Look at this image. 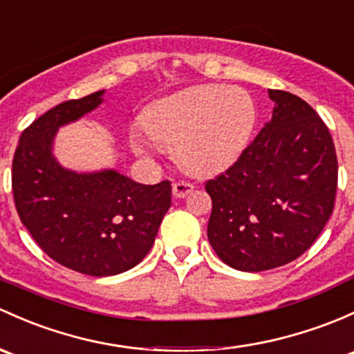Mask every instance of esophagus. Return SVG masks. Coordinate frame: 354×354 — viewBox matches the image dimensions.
I'll use <instances>...</instances> for the list:
<instances>
[{"instance_id": "1", "label": "esophagus", "mask_w": 354, "mask_h": 354, "mask_svg": "<svg viewBox=\"0 0 354 354\" xmlns=\"http://www.w3.org/2000/svg\"><path fill=\"white\" fill-rule=\"evenodd\" d=\"M193 185L187 183V181H174L173 183V195L176 198H185V196L189 195L193 192Z\"/></svg>"}]
</instances>
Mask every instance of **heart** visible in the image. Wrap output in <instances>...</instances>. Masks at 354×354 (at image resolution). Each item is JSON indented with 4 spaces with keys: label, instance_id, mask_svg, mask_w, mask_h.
Here are the masks:
<instances>
[{
    "label": "heart",
    "instance_id": "1",
    "mask_svg": "<svg viewBox=\"0 0 354 354\" xmlns=\"http://www.w3.org/2000/svg\"><path fill=\"white\" fill-rule=\"evenodd\" d=\"M256 105L236 86L202 84L159 100L149 106L142 125L149 139L174 149L180 165L195 174H214L239 159L256 125ZM130 146L146 152L149 140L130 130Z\"/></svg>",
    "mask_w": 354,
    "mask_h": 354
}]
</instances>
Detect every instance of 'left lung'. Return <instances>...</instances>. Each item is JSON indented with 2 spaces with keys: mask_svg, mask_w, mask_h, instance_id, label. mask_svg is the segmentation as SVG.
I'll list each match as a JSON object with an SVG mask.
<instances>
[{
  "mask_svg": "<svg viewBox=\"0 0 354 354\" xmlns=\"http://www.w3.org/2000/svg\"><path fill=\"white\" fill-rule=\"evenodd\" d=\"M268 95L271 120L205 183L212 248L225 265L251 273L302 256L329 221L337 188L336 149L317 111L288 91Z\"/></svg>",
  "mask_w": 354,
  "mask_h": 354,
  "instance_id": "obj_1",
  "label": "left lung"
}]
</instances>
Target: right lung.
<instances>
[{"mask_svg":"<svg viewBox=\"0 0 354 354\" xmlns=\"http://www.w3.org/2000/svg\"><path fill=\"white\" fill-rule=\"evenodd\" d=\"M96 91L61 103L21 132L11 187L21 224L59 265L111 277L139 265L171 207V183L140 185L115 169L76 173L52 154L59 127L103 102Z\"/></svg>","mask_w":354,"mask_h":354,"instance_id":"obj_1","label":"right lung"}]
</instances>
